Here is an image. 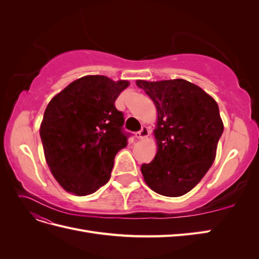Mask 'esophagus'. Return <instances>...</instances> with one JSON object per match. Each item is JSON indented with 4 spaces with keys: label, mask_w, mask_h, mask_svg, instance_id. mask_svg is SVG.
Wrapping results in <instances>:
<instances>
[{
    "label": "esophagus",
    "mask_w": 259,
    "mask_h": 259,
    "mask_svg": "<svg viewBox=\"0 0 259 259\" xmlns=\"http://www.w3.org/2000/svg\"><path fill=\"white\" fill-rule=\"evenodd\" d=\"M149 134H150V131H149V128L147 126H143V128L140 130L139 132H137L135 134V137L137 139H144L146 137L149 136Z\"/></svg>",
    "instance_id": "34e87169"
}]
</instances>
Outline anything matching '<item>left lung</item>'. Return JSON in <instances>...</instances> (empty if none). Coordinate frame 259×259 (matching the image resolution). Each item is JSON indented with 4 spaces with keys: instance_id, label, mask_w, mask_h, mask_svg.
Here are the masks:
<instances>
[{
    "instance_id": "obj_1",
    "label": "left lung",
    "mask_w": 259,
    "mask_h": 259,
    "mask_svg": "<svg viewBox=\"0 0 259 259\" xmlns=\"http://www.w3.org/2000/svg\"><path fill=\"white\" fill-rule=\"evenodd\" d=\"M136 84L158 110V153L142 165L146 184L165 197H180L199 184L213 164L224 124L216 101L183 79Z\"/></svg>"
}]
</instances>
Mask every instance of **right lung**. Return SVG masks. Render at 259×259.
<instances>
[{
    "label": "right lung",
    "instance_id": "right-lung-1",
    "mask_svg": "<svg viewBox=\"0 0 259 259\" xmlns=\"http://www.w3.org/2000/svg\"><path fill=\"white\" fill-rule=\"evenodd\" d=\"M128 84L86 75L46 107L40 128L45 159L66 191L88 195L110 179L114 156L131 136L123 128V112L114 105Z\"/></svg>",
    "mask_w": 259,
    "mask_h": 259
}]
</instances>
